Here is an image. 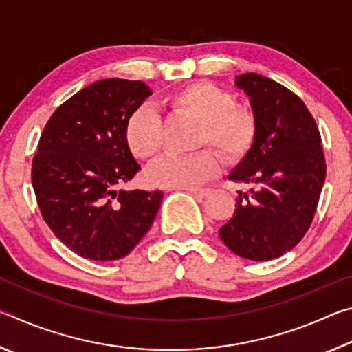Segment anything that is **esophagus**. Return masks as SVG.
<instances>
[{
	"label": "esophagus",
	"instance_id": "obj_1",
	"mask_svg": "<svg viewBox=\"0 0 352 352\" xmlns=\"http://www.w3.org/2000/svg\"><path fill=\"white\" fill-rule=\"evenodd\" d=\"M188 192L190 194V195H194V197H197V199H205V197H208V195L211 194V189H208V188H201V189H186Z\"/></svg>",
	"mask_w": 352,
	"mask_h": 352
}]
</instances>
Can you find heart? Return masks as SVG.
<instances>
[{
	"label": "heart",
	"instance_id": "heart-1",
	"mask_svg": "<svg viewBox=\"0 0 352 352\" xmlns=\"http://www.w3.org/2000/svg\"><path fill=\"white\" fill-rule=\"evenodd\" d=\"M172 110L201 124L199 146H212L225 160H237L252 147L256 118L248 109L237 107L233 94L210 82L192 83L169 96ZM127 146L136 158L151 160L162 147V124L157 111L140 107L126 124ZM219 172V160L211 151L186 157L168 155L146 170V180L155 188L192 189Z\"/></svg>",
	"mask_w": 352,
	"mask_h": 352
}]
</instances>
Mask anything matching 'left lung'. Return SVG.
<instances>
[{"mask_svg": "<svg viewBox=\"0 0 352 352\" xmlns=\"http://www.w3.org/2000/svg\"><path fill=\"white\" fill-rule=\"evenodd\" d=\"M234 85L250 99L256 136L228 175L248 190H237L219 236L241 258L270 261L290 252L312 223L326 178L321 136L305 102L281 83L245 73Z\"/></svg>", "mask_w": 352, "mask_h": 352, "instance_id": "left-lung-1", "label": "left lung"}]
</instances>
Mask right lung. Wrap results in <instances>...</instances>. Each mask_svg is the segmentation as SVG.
Here are the masks:
<instances>
[{"label":"right lung","mask_w":352,"mask_h":352,"mask_svg":"<svg viewBox=\"0 0 352 352\" xmlns=\"http://www.w3.org/2000/svg\"><path fill=\"white\" fill-rule=\"evenodd\" d=\"M151 94L141 80H98L58 107L40 136L32 186L41 216L82 258L127 256L162 206V190L119 189L141 169L126 124Z\"/></svg>","instance_id":"right-lung-1"}]
</instances>
